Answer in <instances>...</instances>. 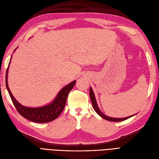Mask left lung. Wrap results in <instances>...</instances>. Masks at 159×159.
<instances>
[{
  "mask_svg": "<svg viewBox=\"0 0 159 159\" xmlns=\"http://www.w3.org/2000/svg\"><path fill=\"white\" fill-rule=\"evenodd\" d=\"M89 96H90V99H91V103H92V105H93V107L94 109V110L95 111V112L97 113L99 116L102 117V118H103L105 120H107V121H115V122H119V121H124V120H126L130 117H131L132 116H133V115H132V116H129V117H125V118H112V117H109L107 116H106V115H105L103 113H102V111L99 110V109L98 108V106L97 105V103H96V100H95V95H94V93H93V91L92 90V89L90 88L89 89Z\"/></svg>",
  "mask_w": 159,
  "mask_h": 159,
  "instance_id": "1",
  "label": "left lung"
}]
</instances>
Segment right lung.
Masks as SVG:
<instances>
[{
    "instance_id": "add662e5",
    "label": "right lung",
    "mask_w": 159,
    "mask_h": 159,
    "mask_svg": "<svg viewBox=\"0 0 159 159\" xmlns=\"http://www.w3.org/2000/svg\"><path fill=\"white\" fill-rule=\"evenodd\" d=\"M14 51H15V50H14ZM10 62H9V64H10ZM8 69V66L6 74V86L9 95L11 96L12 102L19 114L21 115L23 117L30 120L31 121L39 123L50 122L52 121H54V119L59 116L64 109L68 93L71 89L74 88L76 81H72L63 89H61L59 93L57 94L56 98L51 104L48 105L46 106L36 108L26 107L19 103L15 98L13 97L12 94L11 92L7 82Z\"/></svg>"
}]
</instances>
